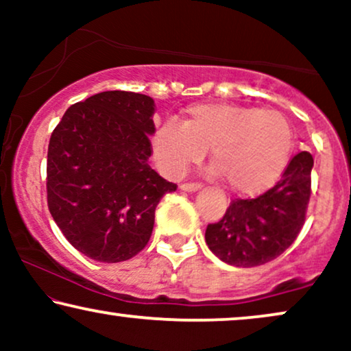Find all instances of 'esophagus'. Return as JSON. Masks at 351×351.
<instances>
[{"label":"esophagus","instance_id":"34e87169","mask_svg":"<svg viewBox=\"0 0 351 351\" xmlns=\"http://www.w3.org/2000/svg\"><path fill=\"white\" fill-rule=\"evenodd\" d=\"M199 189H201V184H198V182H190V184L180 185V190H184V191H196Z\"/></svg>","mask_w":351,"mask_h":351}]
</instances>
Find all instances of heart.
Here are the masks:
<instances>
[{
  "mask_svg": "<svg viewBox=\"0 0 351 351\" xmlns=\"http://www.w3.org/2000/svg\"><path fill=\"white\" fill-rule=\"evenodd\" d=\"M294 137L275 110L201 104L185 110L182 124L166 121L153 136V153L165 172L180 177L210 148V162L234 191L268 189L289 162Z\"/></svg>",
  "mask_w": 351,
  "mask_h": 351,
  "instance_id": "b5f03b06",
  "label": "heart"
}]
</instances>
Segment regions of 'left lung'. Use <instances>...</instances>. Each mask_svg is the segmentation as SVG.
Here are the masks:
<instances>
[{"mask_svg": "<svg viewBox=\"0 0 351 351\" xmlns=\"http://www.w3.org/2000/svg\"><path fill=\"white\" fill-rule=\"evenodd\" d=\"M311 167L313 156L297 153L273 189L252 199H233L223 217L206 228L210 251L228 265L243 268L281 256L304 227Z\"/></svg>", "mask_w": 351, "mask_h": 351, "instance_id": "left-lung-1", "label": "left lung"}]
</instances>
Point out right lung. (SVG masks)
I'll use <instances>...</instances> for the list:
<instances>
[{
  "label": "right lung",
  "mask_w": 351,
  "mask_h": 351,
  "mask_svg": "<svg viewBox=\"0 0 351 351\" xmlns=\"http://www.w3.org/2000/svg\"><path fill=\"white\" fill-rule=\"evenodd\" d=\"M155 100L105 90L66 110L51 134L49 213L81 254L117 263L147 246L162 195L176 191L152 169Z\"/></svg>",
  "instance_id": "add662e5"
}]
</instances>
